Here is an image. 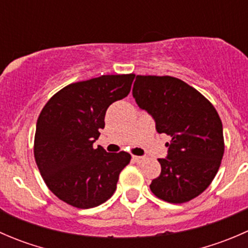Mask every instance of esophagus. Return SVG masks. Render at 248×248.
Listing matches in <instances>:
<instances>
[{"label": "esophagus", "mask_w": 248, "mask_h": 248, "mask_svg": "<svg viewBox=\"0 0 248 248\" xmlns=\"http://www.w3.org/2000/svg\"><path fill=\"white\" fill-rule=\"evenodd\" d=\"M133 161L137 162V163H142L145 161V157L141 156H133Z\"/></svg>", "instance_id": "1"}]
</instances>
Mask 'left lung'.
Listing matches in <instances>:
<instances>
[{"mask_svg":"<svg viewBox=\"0 0 248 248\" xmlns=\"http://www.w3.org/2000/svg\"><path fill=\"white\" fill-rule=\"evenodd\" d=\"M133 97L154 117L157 132L170 137L168 156L158 159L161 174L150 189L172 204L192 201L221 166L224 139L218 112L194 87L169 76H137Z\"/></svg>","mask_w":248,"mask_h":248,"instance_id":"left-lung-1","label":"left lung"}]
</instances>
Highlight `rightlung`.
Wrapping results in <instances>:
<instances>
[{
    "label": "right lung",
    "instance_id": "right-lung-1",
    "mask_svg": "<svg viewBox=\"0 0 248 248\" xmlns=\"http://www.w3.org/2000/svg\"><path fill=\"white\" fill-rule=\"evenodd\" d=\"M136 74L102 76L67 85L42 109L34 134V159L47 188L62 202L90 209L114 194L131 161L121 151L93 149L110 104L128 96Z\"/></svg>",
    "mask_w": 248,
    "mask_h": 248
}]
</instances>
